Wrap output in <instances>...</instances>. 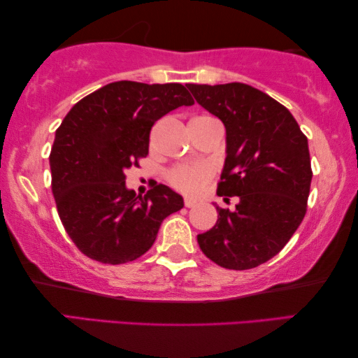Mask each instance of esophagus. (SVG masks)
Here are the masks:
<instances>
[{"mask_svg": "<svg viewBox=\"0 0 358 358\" xmlns=\"http://www.w3.org/2000/svg\"><path fill=\"white\" fill-rule=\"evenodd\" d=\"M195 203H196V201H193V200H190V198H185V200H184V204H185V208H193V206H195Z\"/></svg>", "mask_w": 358, "mask_h": 358, "instance_id": "34e87169", "label": "esophagus"}]
</instances>
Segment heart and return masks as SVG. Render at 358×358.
Listing matches in <instances>:
<instances>
[{"mask_svg": "<svg viewBox=\"0 0 358 358\" xmlns=\"http://www.w3.org/2000/svg\"><path fill=\"white\" fill-rule=\"evenodd\" d=\"M214 120L213 117L201 115L193 119L192 122ZM213 179V169L206 165H180L173 168L168 173V182L180 193L187 196H196L203 192L209 180Z\"/></svg>", "mask_w": 358, "mask_h": 358, "instance_id": "b5f03b06", "label": "heart"}]
</instances>
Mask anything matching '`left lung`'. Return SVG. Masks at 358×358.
I'll return each instance as SVG.
<instances>
[{
	"instance_id": "1",
	"label": "left lung",
	"mask_w": 358,
	"mask_h": 358,
	"mask_svg": "<svg viewBox=\"0 0 358 358\" xmlns=\"http://www.w3.org/2000/svg\"><path fill=\"white\" fill-rule=\"evenodd\" d=\"M189 90L224 122L227 158L217 195L239 200L234 210L215 208L219 219L198 234V244L222 268H255L284 249L306 215L308 138L289 109L248 84H190Z\"/></svg>"
}]
</instances>
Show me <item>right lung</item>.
I'll return each instance as SVG.
<instances>
[{
	"instance_id": "add662e5",
	"label": "right lung",
	"mask_w": 358,
	"mask_h": 358,
	"mask_svg": "<svg viewBox=\"0 0 358 358\" xmlns=\"http://www.w3.org/2000/svg\"><path fill=\"white\" fill-rule=\"evenodd\" d=\"M192 104L182 84L119 80L82 98L57 128L52 193L68 236L89 259L109 265L139 259L162 222L184 208L182 196L163 184L136 196L125 173L148 157L155 122Z\"/></svg>"
}]
</instances>
